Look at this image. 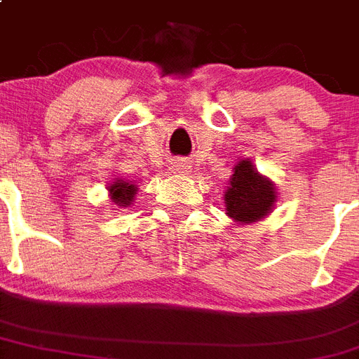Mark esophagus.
Wrapping results in <instances>:
<instances>
[{
	"label": "esophagus",
	"instance_id": "34e87169",
	"mask_svg": "<svg viewBox=\"0 0 359 359\" xmlns=\"http://www.w3.org/2000/svg\"><path fill=\"white\" fill-rule=\"evenodd\" d=\"M180 164H184V162H179V166H180Z\"/></svg>",
	"mask_w": 359,
	"mask_h": 359
}]
</instances>
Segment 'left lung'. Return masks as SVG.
<instances>
[{
  "label": "left lung",
  "instance_id": "8db88e82",
  "mask_svg": "<svg viewBox=\"0 0 359 359\" xmlns=\"http://www.w3.org/2000/svg\"><path fill=\"white\" fill-rule=\"evenodd\" d=\"M227 215L236 222L251 224L266 217L276 201L273 184L253 168L251 161H240L229 179L226 195Z\"/></svg>",
  "mask_w": 359,
  "mask_h": 359
}]
</instances>
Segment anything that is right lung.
<instances>
[{"instance_id": "1", "label": "right lung", "mask_w": 359, "mask_h": 359, "mask_svg": "<svg viewBox=\"0 0 359 359\" xmlns=\"http://www.w3.org/2000/svg\"><path fill=\"white\" fill-rule=\"evenodd\" d=\"M137 186L130 182H124V180H117L110 186V195L111 201L115 202L117 205H130L133 202V197H135Z\"/></svg>"}]
</instances>
